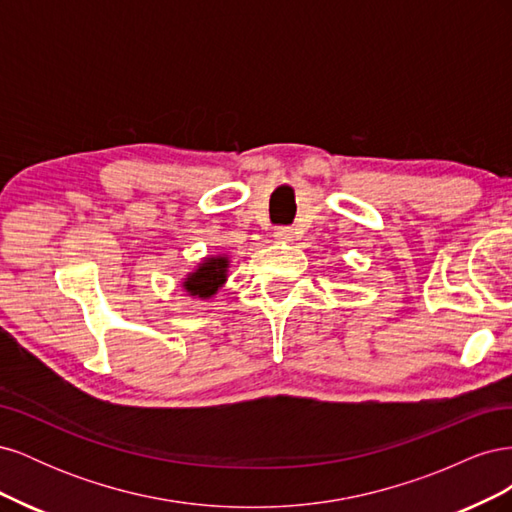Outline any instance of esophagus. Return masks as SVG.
<instances>
[{"label":"esophagus","instance_id":"obj_1","mask_svg":"<svg viewBox=\"0 0 512 512\" xmlns=\"http://www.w3.org/2000/svg\"><path fill=\"white\" fill-rule=\"evenodd\" d=\"M292 228H288V226H282V228H275V237L277 239H282V241H290L292 239Z\"/></svg>","mask_w":512,"mask_h":512}]
</instances>
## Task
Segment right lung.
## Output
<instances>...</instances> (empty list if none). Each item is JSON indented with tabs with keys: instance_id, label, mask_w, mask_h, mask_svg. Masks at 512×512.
<instances>
[{
	"instance_id": "1",
	"label": "right lung",
	"mask_w": 512,
	"mask_h": 512,
	"mask_svg": "<svg viewBox=\"0 0 512 512\" xmlns=\"http://www.w3.org/2000/svg\"><path fill=\"white\" fill-rule=\"evenodd\" d=\"M228 269H230L228 254L205 256L190 273H185V277L181 280V288L188 292L190 297L207 301L215 297L218 290L226 284Z\"/></svg>"
}]
</instances>
